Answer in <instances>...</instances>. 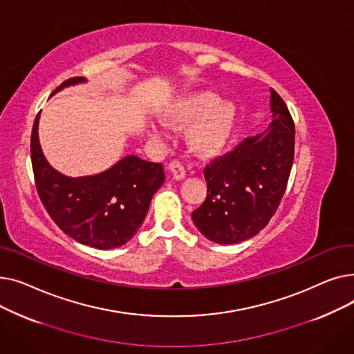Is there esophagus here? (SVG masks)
<instances>
[{"label": "esophagus", "mask_w": 354, "mask_h": 354, "mask_svg": "<svg viewBox=\"0 0 354 354\" xmlns=\"http://www.w3.org/2000/svg\"><path fill=\"white\" fill-rule=\"evenodd\" d=\"M167 171H169L172 178L176 180H182L185 176H187V172H185V167L182 166L180 162H171L169 167H167Z\"/></svg>", "instance_id": "obj_1"}]
</instances>
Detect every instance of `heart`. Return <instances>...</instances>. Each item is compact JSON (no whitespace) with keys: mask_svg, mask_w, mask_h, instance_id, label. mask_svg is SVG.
I'll list each match as a JSON object with an SVG mask.
<instances>
[{"mask_svg":"<svg viewBox=\"0 0 354 354\" xmlns=\"http://www.w3.org/2000/svg\"><path fill=\"white\" fill-rule=\"evenodd\" d=\"M159 120L167 127H183L191 151L199 158H214L230 145L238 120V109L232 100L221 99L216 93L202 90L179 96L158 111ZM147 135L160 138L156 124L147 126Z\"/></svg>","mask_w":354,"mask_h":354,"instance_id":"heart-1","label":"heart"}]
</instances>
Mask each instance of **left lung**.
<instances>
[{
    "label": "left lung",
    "mask_w": 354,
    "mask_h": 354,
    "mask_svg": "<svg viewBox=\"0 0 354 354\" xmlns=\"http://www.w3.org/2000/svg\"><path fill=\"white\" fill-rule=\"evenodd\" d=\"M271 120L264 132L205 167L208 194L192 212L198 231L216 244H236L261 231L286 192L294 160V122L270 88Z\"/></svg>",
    "instance_id": "left-lung-1"
}]
</instances>
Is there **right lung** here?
I'll return each mask as SVG.
<instances>
[{
	"label": "right lung",
	"instance_id": "add662e5",
	"mask_svg": "<svg viewBox=\"0 0 354 354\" xmlns=\"http://www.w3.org/2000/svg\"><path fill=\"white\" fill-rule=\"evenodd\" d=\"M86 82L84 77L68 79L51 96ZM39 123L40 113L31 133V163L35 187L48 215L83 245L97 250L124 245L143 224L155 192L165 182L163 166L127 155L97 175H63L43 153Z\"/></svg>",
	"mask_w": 354,
	"mask_h": 354
}]
</instances>
